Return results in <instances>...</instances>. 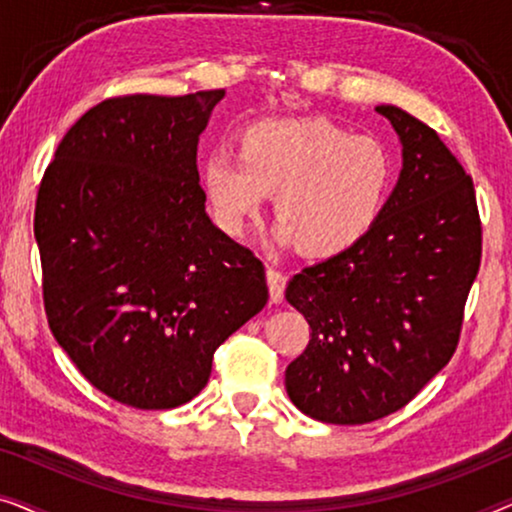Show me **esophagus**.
Listing matches in <instances>:
<instances>
[{
	"label": "esophagus",
	"mask_w": 512,
	"mask_h": 512,
	"mask_svg": "<svg viewBox=\"0 0 512 512\" xmlns=\"http://www.w3.org/2000/svg\"><path fill=\"white\" fill-rule=\"evenodd\" d=\"M286 282H289L286 275H282V272L275 270V268H268V289H270L272 303H282Z\"/></svg>",
	"instance_id": "esophagus-1"
}]
</instances>
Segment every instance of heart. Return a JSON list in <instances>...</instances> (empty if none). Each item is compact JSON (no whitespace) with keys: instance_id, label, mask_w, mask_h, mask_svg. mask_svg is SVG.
I'll return each instance as SVG.
<instances>
[{"instance_id":"heart-1","label":"heart","mask_w":512,"mask_h":512,"mask_svg":"<svg viewBox=\"0 0 512 512\" xmlns=\"http://www.w3.org/2000/svg\"><path fill=\"white\" fill-rule=\"evenodd\" d=\"M382 139L354 135L331 118H268L249 125L240 153H214L202 186L216 221L240 235L275 195V237L307 258H333L377 226L394 186Z\"/></svg>"}]
</instances>
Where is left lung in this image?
<instances>
[{
    "instance_id": "8db88e82",
    "label": "left lung",
    "mask_w": 512,
    "mask_h": 512,
    "mask_svg": "<svg viewBox=\"0 0 512 512\" xmlns=\"http://www.w3.org/2000/svg\"><path fill=\"white\" fill-rule=\"evenodd\" d=\"M403 170L377 226L345 254L303 268L286 300L310 324L286 394L326 424H368L408 405L457 349L480 270L473 179L436 130L382 104Z\"/></svg>"
}]
</instances>
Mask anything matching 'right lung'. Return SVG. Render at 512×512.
<instances>
[{"label":"right lung","mask_w":512,"mask_h":512,"mask_svg":"<svg viewBox=\"0 0 512 512\" xmlns=\"http://www.w3.org/2000/svg\"><path fill=\"white\" fill-rule=\"evenodd\" d=\"M223 95L109 97L67 130L39 184L48 326L130 408L198 396L216 347L268 303L263 263L205 212L195 156Z\"/></svg>","instance_id":"obj_1"}]
</instances>
